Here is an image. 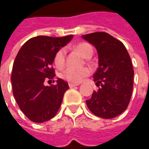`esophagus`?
I'll list each match as a JSON object with an SVG mask.
<instances>
[{"mask_svg": "<svg viewBox=\"0 0 149 149\" xmlns=\"http://www.w3.org/2000/svg\"><path fill=\"white\" fill-rule=\"evenodd\" d=\"M79 85V84H75V83H69V86L70 88H72V87H75V86H77Z\"/></svg>", "mask_w": 149, "mask_h": 149, "instance_id": "esophagus-1", "label": "esophagus"}]
</instances>
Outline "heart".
Segmentation results:
<instances>
[{
    "mask_svg": "<svg viewBox=\"0 0 149 149\" xmlns=\"http://www.w3.org/2000/svg\"><path fill=\"white\" fill-rule=\"evenodd\" d=\"M75 49L78 51L85 58H90L93 54V47L90 44L82 42L79 43L75 46ZM66 49L65 48H60L55 54L54 56V64L55 65L61 69L65 66V58H66ZM91 74V69L88 67H84L82 69H72V68H67L65 71L62 72L61 77L70 83H80L84 77H88Z\"/></svg>",
    "mask_w": 149,
    "mask_h": 149,
    "instance_id": "1",
    "label": "heart"
}]
</instances>
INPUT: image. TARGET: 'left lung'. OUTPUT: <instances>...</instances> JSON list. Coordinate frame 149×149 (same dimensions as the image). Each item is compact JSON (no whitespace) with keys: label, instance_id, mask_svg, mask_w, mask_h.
<instances>
[{"label":"left lung","instance_id":"1","mask_svg":"<svg viewBox=\"0 0 149 149\" xmlns=\"http://www.w3.org/2000/svg\"><path fill=\"white\" fill-rule=\"evenodd\" d=\"M82 38L96 47L99 66L93 76L97 91L86 100L89 109L97 116L114 118L130 104L134 82V70L124 45L110 34L97 32Z\"/></svg>","mask_w":149,"mask_h":149}]
</instances>
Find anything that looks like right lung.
Returning <instances> with one entry per match:
<instances>
[{
	"label": "right lung",
	"instance_id": "obj_1",
	"mask_svg": "<svg viewBox=\"0 0 149 149\" xmlns=\"http://www.w3.org/2000/svg\"><path fill=\"white\" fill-rule=\"evenodd\" d=\"M72 37L32 38L22 45L15 58L11 75L14 97L21 111L33 123H44L55 116L69 89L61 78L54 85L45 86V82L54 78L55 71L52 67L54 56Z\"/></svg>",
	"mask_w": 149,
	"mask_h": 149
}]
</instances>
